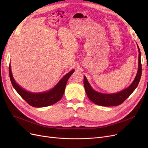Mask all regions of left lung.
<instances>
[{"label": "left lung", "instance_id": "obj_1", "mask_svg": "<svg viewBox=\"0 0 148 148\" xmlns=\"http://www.w3.org/2000/svg\"><path fill=\"white\" fill-rule=\"evenodd\" d=\"M138 49V68L136 78L134 80L131 85L120 92L114 94H102L94 91L90 85L86 77L84 76L83 83L85 89L86 93L89 100L95 104L103 106H118L121 104L126 100L130 95L134 92L137 87L141 76H142V63H141V53L139 47Z\"/></svg>", "mask_w": 148, "mask_h": 148}]
</instances>
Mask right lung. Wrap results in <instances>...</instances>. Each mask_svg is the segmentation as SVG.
Returning <instances> with one entry per match:
<instances>
[{"mask_svg": "<svg viewBox=\"0 0 148 148\" xmlns=\"http://www.w3.org/2000/svg\"><path fill=\"white\" fill-rule=\"evenodd\" d=\"M74 72V69L71 71L63 77L55 87L49 91L40 93H33L25 91L24 89L16 83L12 75L10 64L9 66V74L12 85L23 100L26 101L31 106L36 108L48 106L59 101L62 98L64 92H65L68 80Z\"/></svg>", "mask_w": 148, "mask_h": 148, "instance_id": "right-lung-1", "label": "right lung"}]
</instances>
